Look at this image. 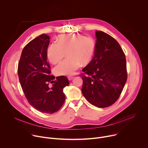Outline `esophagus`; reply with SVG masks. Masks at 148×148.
Returning <instances> with one entry per match:
<instances>
[{
	"mask_svg": "<svg viewBox=\"0 0 148 148\" xmlns=\"http://www.w3.org/2000/svg\"><path fill=\"white\" fill-rule=\"evenodd\" d=\"M74 77H73V76H69L68 77V79H69V80H71V79H73V78Z\"/></svg>",
	"mask_w": 148,
	"mask_h": 148,
	"instance_id": "obj_1",
	"label": "esophagus"
}]
</instances>
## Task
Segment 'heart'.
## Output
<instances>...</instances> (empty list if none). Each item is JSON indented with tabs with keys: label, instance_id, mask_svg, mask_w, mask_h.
Returning a JSON list of instances; mask_svg holds the SVG:
<instances>
[{
	"label": "heart",
	"instance_id": "heart-1",
	"mask_svg": "<svg viewBox=\"0 0 148 148\" xmlns=\"http://www.w3.org/2000/svg\"><path fill=\"white\" fill-rule=\"evenodd\" d=\"M96 41L91 36L83 34L61 35L57 38V43L50 45L47 50V56L50 62L56 64L64 57L67 58L55 67L57 75H71L82 64H87L95 53Z\"/></svg>",
	"mask_w": 148,
	"mask_h": 148
}]
</instances>
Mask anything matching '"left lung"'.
<instances>
[{"label": "left lung", "mask_w": 148, "mask_h": 148, "mask_svg": "<svg viewBox=\"0 0 148 148\" xmlns=\"http://www.w3.org/2000/svg\"><path fill=\"white\" fill-rule=\"evenodd\" d=\"M94 57L84 67L82 93L87 101L98 108H106L119 98L127 79L125 55L112 36L96 31Z\"/></svg>", "instance_id": "left-lung-1"}]
</instances>
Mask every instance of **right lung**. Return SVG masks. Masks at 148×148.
<instances>
[{"instance_id": "add662e5", "label": "right lung", "mask_w": 148, "mask_h": 148, "mask_svg": "<svg viewBox=\"0 0 148 148\" xmlns=\"http://www.w3.org/2000/svg\"><path fill=\"white\" fill-rule=\"evenodd\" d=\"M50 37L42 34L23 49L18 64L21 87L29 103L37 111L46 114L58 111L65 101L63 89L69 84L66 76L55 78L47 60ZM50 83H53L50 88Z\"/></svg>"}]
</instances>
